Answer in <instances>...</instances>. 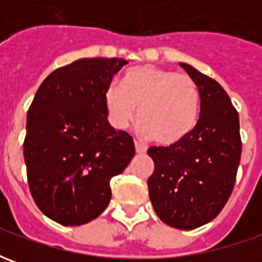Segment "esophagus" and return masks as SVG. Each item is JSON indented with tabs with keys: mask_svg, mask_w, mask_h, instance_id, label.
<instances>
[{
	"mask_svg": "<svg viewBox=\"0 0 262 262\" xmlns=\"http://www.w3.org/2000/svg\"><path fill=\"white\" fill-rule=\"evenodd\" d=\"M135 148H136V153L139 154L146 153V150H147L144 144H142V143H139V142H135Z\"/></svg>",
	"mask_w": 262,
	"mask_h": 262,
	"instance_id": "34e87169",
	"label": "esophagus"
}]
</instances>
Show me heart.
Instances as JSON below:
<instances>
[{
	"mask_svg": "<svg viewBox=\"0 0 262 262\" xmlns=\"http://www.w3.org/2000/svg\"><path fill=\"white\" fill-rule=\"evenodd\" d=\"M103 101L115 129H126L139 108L143 135L151 136L160 146H174L195 129L201 94L189 75L146 64L129 70L122 88L109 85Z\"/></svg>",
	"mask_w": 262,
	"mask_h": 262,
	"instance_id": "1",
	"label": "heart"
}]
</instances>
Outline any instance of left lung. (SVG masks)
<instances>
[{
	"mask_svg": "<svg viewBox=\"0 0 262 262\" xmlns=\"http://www.w3.org/2000/svg\"><path fill=\"white\" fill-rule=\"evenodd\" d=\"M201 94L196 126L182 142L150 147L154 172L148 178L153 208L165 225L192 230L225 208L242 157L238 114L217 81L180 63Z\"/></svg>",
	"mask_w": 262,
	"mask_h": 262,
	"instance_id": "obj_1",
	"label": "left lung"
}]
</instances>
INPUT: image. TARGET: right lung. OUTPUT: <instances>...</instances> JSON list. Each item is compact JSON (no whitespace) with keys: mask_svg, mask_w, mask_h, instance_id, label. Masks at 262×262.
Returning <instances> with one entry per match:
<instances>
[{"mask_svg":"<svg viewBox=\"0 0 262 262\" xmlns=\"http://www.w3.org/2000/svg\"><path fill=\"white\" fill-rule=\"evenodd\" d=\"M123 59H80L54 70L32 101L24 142L32 198L63 226L85 225L109 205L111 178L135 156L129 133L108 122L103 94Z\"/></svg>","mask_w":262,"mask_h":262,"instance_id":"obj_1","label":"right lung"}]
</instances>
